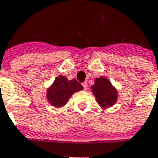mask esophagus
I'll return each mask as SVG.
<instances>
[{
  "instance_id": "34e87169",
  "label": "esophagus",
  "mask_w": 158,
  "mask_h": 158,
  "mask_svg": "<svg viewBox=\"0 0 158 158\" xmlns=\"http://www.w3.org/2000/svg\"><path fill=\"white\" fill-rule=\"evenodd\" d=\"M83 87H84V89L85 90H87V87H88V85H87V82H84L82 84Z\"/></svg>"
}]
</instances>
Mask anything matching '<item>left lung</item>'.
Segmentation results:
<instances>
[{
	"label": "left lung",
	"mask_w": 158,
	"mask_h": 158,
	"mask_svg": "<svg viewBox=\"0 0 158 158\" xmlns=\"http://www.w3.org/2000/svg\"><path fill=\"white\" fill-rule=\"evenodd\" d=\"M90 90L95 96L98 105L103 110L112 107L117 102V90L105 77L95 79V84L91 85Z\"/></svg>",
	"instance_id": "left-lung-1"
}]
</instances>
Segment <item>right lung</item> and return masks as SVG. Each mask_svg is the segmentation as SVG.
<instances>
[{"label": "right lung", "mask_w": 158, "mask_h": 158, "mask_svg": "<svg viewBox=\"0 0 158 158\" xmlns=\"http://www.w3.org/2000/svg\"><path fill=\"white\" fill-rule=\"evenodd\" d=\"M82 85L76 79L68 80L66 76L59 75L46 91V98L50 105L55 108H62L67 104L72 95L82 90Z\"/></svg>", "instance_id": "1"}]
</instances>
